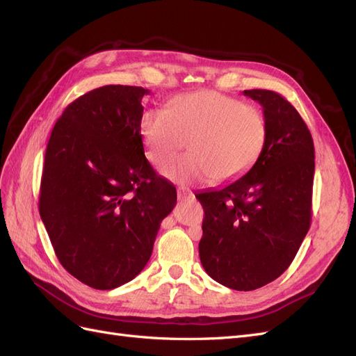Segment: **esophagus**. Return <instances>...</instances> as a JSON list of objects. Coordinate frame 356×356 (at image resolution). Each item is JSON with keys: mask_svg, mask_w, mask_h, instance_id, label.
Returning <instances> with one entry per match:
<instances>
[{"mask_svg": "<svg viewBox=\"0 0 356 356\" xmlns=\"http://www.w3.org/2000/svg\"><path fill=\"white\" fill-rule=\"evenodd\" d=\"M177 195H178L179 200H186L188 197H193V193L190 190H187V188H178L177 190Z\"/></svg>", "mask_w": 356, "mask_h": 356, "instance_id": "1", "label": "esophagus"}]
</instances>
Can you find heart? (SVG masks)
Returning <instances> with one entry per match:
<instances>
[{
	"instance_id": "1",
	"label": "heart",
	"mask_w": 356,
	"mask_h": 356,
	"mask_svg": "<svg viewBox=\"0 0 356 356\" xmlns=\"http://www.w3.org/2000/svg\"><path fill=\"white\" fill-rule=\"evenodd\" d=\"M147 156L161 163L191 139V154L170 160L161 175L177 184L243 175L260 157L267 122L257 106L215 90L175 96L169 110H148L141 120Z\"/></svg>"
}]
</instances>
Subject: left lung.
I'll use <instances>...</instances> for the list:
<instances>
[{"label": "left lung", "mask_w": 356, "mask_h": 356, "mask_svg": "<svg viewBox=\"0 0 356 356\" xmlns=\"http://www.w3.org/2000/svg\"><path fill=\"white\" fill-rule=\"evenodd\" d=\"M243 95L263 106V152L242 178L196 197L204 211L203 268L224 286L252 291L286 270L309 232L315 148L303 118L284 96L263 89Z\"/></svg>", "instance_id": "obj_1"}]
</instances>
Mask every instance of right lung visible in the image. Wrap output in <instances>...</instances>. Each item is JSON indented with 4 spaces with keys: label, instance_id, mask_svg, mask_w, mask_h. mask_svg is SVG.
I'll use <instances>...</instances> for the list:
<instances>
[{
    "label": "right lung",
    "instance_id": "add662e5",
    "mask_svg": "<svg viewBox=\"0 0 356 356\" xmlns=\"http://www.w3.org/2000/svg\"><path fill=\"white\" fill-rule=\"evenodd\" d=\"M136 86H102L70 104L53 127L40 215L60 264L80 282L113 289L141 273L177 188L145 159Z\"/></svg>",
    "mask_w": 356,
    "mask_h": 356
}]
</instances>
